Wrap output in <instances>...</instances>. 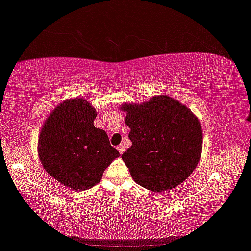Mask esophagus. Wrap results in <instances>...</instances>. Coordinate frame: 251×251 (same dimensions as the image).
<instances>
[{
    "label": "esophagus",
    "mask_w": 251,
    "mask_h": 251,
    "mask_svg": "<svg viewBox=\"0 0 251 251\" xmlns=\"http://www.w3.org/2000/svg\"><path fill=\"white\" fill-rule=\"evenodd\" d=\"M117 150H118V151H120V154L122 155L123 152L125 151V145H123V144H121V145L117 147Z\"/></svg>",
    "instance_id": "1"
}]
</instances>
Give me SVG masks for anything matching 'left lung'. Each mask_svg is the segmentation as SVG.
I'll return each instance as SVG.
<instances>
[{
  "instance_id": "8db88e82",
  "label": "left lung",
  "mask_w": 251,
  "mask_h": 251,
  "mask_svg": "<svg viewBox=\"0 0 251 251\" xmlns=\"http://www.w3.org/2000/svg\"><path fill=\"white\" fill-rule=\"evenodd\" d=\"M131 146L122 155L135 182L151 192H166L185 181L201 154L197 117L179 101L154 96L139 105H123Z\"/></svg>"
}]
</instances>
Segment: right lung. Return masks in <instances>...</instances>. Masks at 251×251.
Wrapping results in <instances>:
<instances>
[{
    "label": "right lung",
    "mask_w": 251,
    "mask_h": 251,
    "mask_svg": "<svg viewBox=\"0 0 251 251\" xmlns=\"http://www.w3.org/2000/svg\"><path fill=\"white\" fill-rule=\"evenodd\" d=\"M96 115L86 100H69L53 110L40 134L39 156L45 171L76 190L99 184L121 156L106 131L94 126Z\"/></svg>",
    "instance_id": "obj_1"
}]
</instances>
